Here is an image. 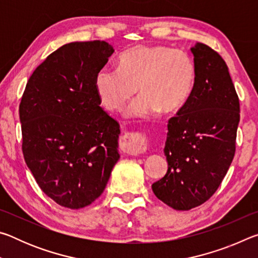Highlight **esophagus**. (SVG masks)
I'll use <instances>...</instances> for the list:
<instances>
[{"mask_svg": "<svg viewBox=\"0 0 258 258\" xmlns=\"http://www.w3.org/2000/svg\"><path fill=\"white\" fill-rule=\"evenodd\" d=\"M148 147V140L142 133H128L120 141V149L131 156H139L145 152Z\"/></svg>", "mask_w": 258, "mask_h": 258, "instance_id": "1", "label": "esophagus"}]
</instances>
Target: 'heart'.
Masks as SVG:
<instances>
[{
    "label": "heart",
    "instance_id": "b5f03b06",
    "mask_svg": "<svg viewBox=\"0 0 258 258\" xmlns=\"http://www.w3.org/2000/svg\"><path fill=\"white\" fill-rule=\"evenodd\" d=\"M197 66L181 49L166 45H137L120 54L118 68L104 66L95 74L94 86L102 106L119 111L138 92L130 109L134 118H149L160 110L177 111L192 94Z\"/></svg>",
    "mask_w": 258,
    "mask_h": 258
}]
</instances>
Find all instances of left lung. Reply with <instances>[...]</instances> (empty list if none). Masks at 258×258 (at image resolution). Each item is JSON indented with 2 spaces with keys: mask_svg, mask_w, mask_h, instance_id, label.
I'll return each mask as SVG.
<instances>
[{
  "mask_svg": "<svg viewBox=\"0 0 258 258\" xmlns=\"http://www.w3.org/2000/svg\"><path fill=\"white\" fill-rule=\"evenodd\" d=\"M197 66L192 94L169 118L166 175L152 184L156 197L189 211L212 197L228 173L240 120L238 94L222 56L203 43L191 47Z\"/></svg>",
  "mask_w": 258,
  "mask_h": 258,
  "instance_id": "8db88e82",
  "label": "left lung"
}]
</instances>
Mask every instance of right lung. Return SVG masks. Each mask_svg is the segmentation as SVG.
<instances>
[{"label": "right lung", "instance_id": "right-lung-1", "mask_svg": "<svg viewBox=\"0 0 258 258\" xmlns=\"http://www.w3.org/2000/svg\"><path fill=\"white\" fill-rule=\"evenodd\" d=\"M113 51L104 41L62 45L35 69L21 98L25 161L60 206L92 204L119 159V124L100 107L94 86Z\"/></svg>", "mask_w": 258, "mask_h": 258}]
</instances>
